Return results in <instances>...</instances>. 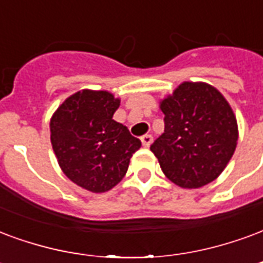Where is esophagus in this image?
Here are the masks:
<instances>
[{
    "mask_svg": "<svg viewBox=\"0 0 263 263\" xmlns=\"http://www.w3.org/2000/svg\"><path fill=\"white\" fill-rule=\"evenodd\" d=\"M141 141L143 146L149 147L152 145V142H153V137H152V135H143Z\"/></svg>",
    "mask_w": 263,
    "mask_h": 263,
    "instance_id": "34e87169",
    "label": "esophagus"
}]
</instances>
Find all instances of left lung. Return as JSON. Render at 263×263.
Returning <instances> with one entry per match:
<instances>
[{
	"mask_svg": "<svg viewBox=\"0 0 263 263\" xmlns=\"http://www.w3.org/2000/svg\"><path fill=\"white\" fill-rule=\"evenodd\" d=\"M164 134L151 151L164 176L194 190L215 181L234 155L238 125L233 108L215 86L182 82L160 100Z\"/></svg>",
	"mask_w": 263,
	"mask_h": 263,
	"instance_id": "left-lung-1",
	"label": "left lung"
}]
</instances>
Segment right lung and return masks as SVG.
<instances>
[{
	"mask_svg": "<svg viewBox=\"0 0 263 263\" xmlns=\"http://www.w3.org/2000/svg\"><path fill=\"white\" fill-rule=\"evenodd\" d=\"M120 102L107 90L83 89L67 97L50 120L52 151L62 173L95 194L114 188L141 147L125 125L112 120Z\"/></svg>",
	"mask_w": 263,
	"mask_h": 263,
	"instance_id": "obj_1",
	"label": "right lung"
}]
</instances>
